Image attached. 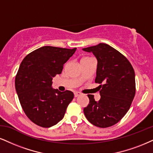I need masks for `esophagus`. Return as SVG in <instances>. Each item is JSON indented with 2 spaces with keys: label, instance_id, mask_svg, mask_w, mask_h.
Listing matches in <instances>:
<instances>
[{
  "label": "esophagus",
  "instance_id": "esophagus-1",
  "mask_svg": "<svg viewBox=\"0 0 153 153\" xmlns=\"http://www.w3.org/2000/svg\"><path fill=\"white\" fill-rule=\"evenodd\" d=\"M80 95H81V93H80V92H78V91L74 92V97H79V96H80Z\"/></svg>",
  "mask_w": 153,
  "mask_h": 153
}]
</instances>
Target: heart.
<instances>
[{"label": "heart", "instance_id": "b5f03b06", "mask_svg": "<svg viewBox=\"0 0 153 153\" xmlns=\"http://www.w3.org/2000/svg\"><path fill=\"white\" fill-rule=\"evenodd\" d=\"M83 59H87V57H86V58H83Z\"/></svg>", "mask_w": 153, "mask_h": 153}]
</instances>
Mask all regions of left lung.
Here are the masks:
<instances>
[{"label": "left lung", "mask_w": 153, "mask_h": 153, "mask_svg": "<svg viewBox=\"0 0 153 153\" xmlns=\"http://www.w3.org/2000/svg\"><path fill=\"white\" fill-rule=\"evenodd\" d=\"M97 59L95 82L101 84V99L96 101L88 94L89 103L84 108L87 120L99 128L115 125L125 116L135 94V71L131 64L110 45L100 43L83 48Z\"/></svg>", "instance_id": "1"}]
</instances>
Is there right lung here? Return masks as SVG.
<instances>
[{"label": "right lung", "mask_w": 153, "mask_h": 153, "mask_svg": "<svg viewBox=\"0 0 153 153\" xmlns=\"http://www.w3.org/2000/svg\"><path fill=\"white\" fill-rule=\"evenodd\" d=\"M76 48L44 46L27 54L16 76L17 94L25 114L31 121L43 128L52 127L65 116L73 92L52 88V79Z\"/></svg>", "instance_id": "add662e5"}]
</instances>
